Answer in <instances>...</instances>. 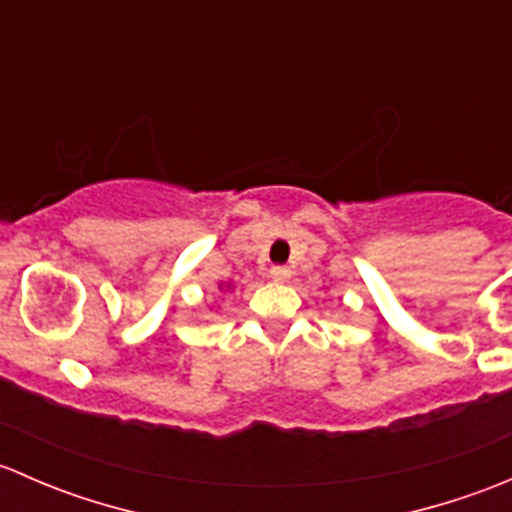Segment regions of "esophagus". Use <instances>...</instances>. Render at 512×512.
Returning <instances> with one entry per match:
<instances>
[{
	"instance_id": "34e87169",
	"label": "esophagus",
	"mask_w": 512,
	"mask_h": 512,
	"mask_svg": "<svg viewBox=\"0 0 512 512\" xmlns=\"http://www.w3.org/2000/svg\"><path fill=\"white\" fill-rule=\"evenodd\" d=\"M270 277L275 282H289V277H292V270H289V267H272Z\"/></svg>"
}]
</instances>
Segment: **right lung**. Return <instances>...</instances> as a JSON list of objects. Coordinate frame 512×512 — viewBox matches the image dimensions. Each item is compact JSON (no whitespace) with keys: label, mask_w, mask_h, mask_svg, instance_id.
<instances>
[{"label":"right lung","mask_w":512,"mask_h":512,"mask_svg":"<svg viewBox=\"0 0 512 512\" xmlns=\"http://www.w3.org/2000/svg\"><path fill=\"white\" fill-rule=\"evenodd\" d=\"M223 287H225V289H230L232 285H220V289H223Z\"/></svg>","instance_id":"right-lung-1"}]
</instances>
